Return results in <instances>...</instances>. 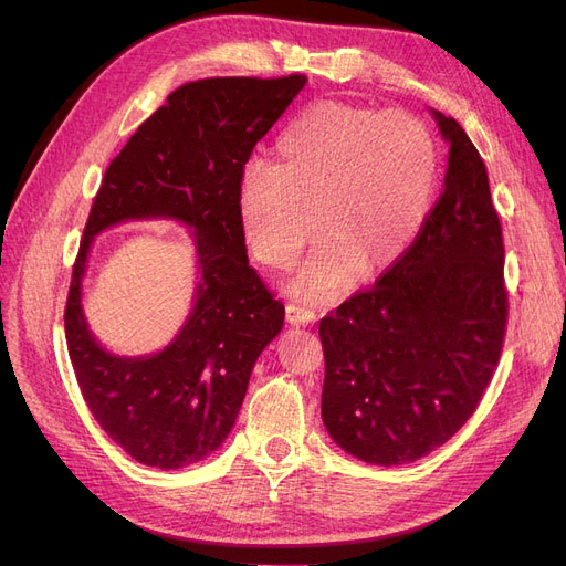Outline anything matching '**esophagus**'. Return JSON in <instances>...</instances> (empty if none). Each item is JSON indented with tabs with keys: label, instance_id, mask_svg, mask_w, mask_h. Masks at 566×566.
Masks as SVG:
<instances>
[{
	"label": "esophagus",
	"instance_id": "obj_1",
	"mask_svg": "<svg viewBox=\"0 0 566 566\" xmlns=\"http://www.w3.org/2000/svg\"><path fill=\"white\" fill-rule=\"evenodd\" d=\"M285 314H287V323L293 325H310L316 321V314L310 310V306H302V304H287Z\"/></svg>",
	"mask_w": 566,
	"mask_h": 566
}]
</instances>
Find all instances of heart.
Listing matches in <instances>:
<instances>
[{"label":"heart","instance_id":"heart-1","mask_svg":"<svg viewBox=\"0 0 566 566\" xmlns=\"http://www.w3.org/2000/svg\"><path fill=\"white\" fill-rule=\"evenodd\" d=\"M254 160L238 186V219L256 262L285 269L323 231L287 290L310 302L345 293L358 269L394 264L416 243L439 181L437 142L401 111L318 104ZM315 217H311V212Z\"/></svg>","mask_w":566,"mask_h":566}]
</instances>
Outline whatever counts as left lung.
Returning <instances> with one entry per match:
<instances>
[{
  "label": "left lung",
  "instance_id": "left-lung-1",
  "mask_svg": "<svg viewBox=\"0 0 566 566\" xmlns=\"http://www.w3.org/2000/svg\"><path fill=\"white\" fill-rule=\"evenodd\" d=\"M443 191L416 243L373 287L321 318V418L342 451L406 465L447 443L482 399L503 349V235L486 165L453 117Z\"/></svg>",
  "mask_w": 566,
  "mask_h": 566
}]
</instances>
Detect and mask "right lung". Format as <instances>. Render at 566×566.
Masks as SVG:
<instances>
[{
  "mask_svg": "<svg viewBox=\"0 0 566 566\" xmlns=\"http://www.w3.org/2000/svg\"><path fill=\"white\" fill-rule=\"evenodd\" d=\"M304 84V75L188 82L106 169L73 266L65 339L92 416L142 465L179 470L214 453L235 424L256 358L283 328L285 306L248 262L238 186L252 148ZM148 218L192 233L195 306L167 348L123 357L91 333L81 281L98 232Z\"/></svg>",
  "mask_w": 566,
  "mask_h": 566,
  "instance_id": "1",
  "label": "right lung"
}]
</instances>
